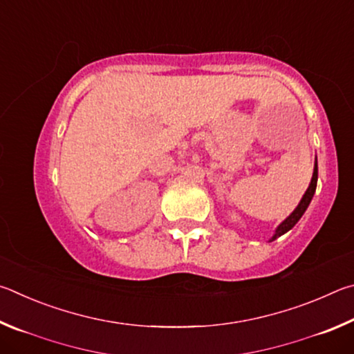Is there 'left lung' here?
Listing matches in <instances>:
<instances>
[{
	"instance_id": "left-lung-1",
	"label": "left lung",
	"mask_w": 354,
	"mask_h": 354,
	"mask_svg": "<svg viewBox=\"0 0 354 354\" xmlns=\"http://www.w3.org/2000/svg\"><path fill=\"white\" fill-rule=\"evenodd\" d=\"M317 178H319V169H317V162H315L314 175H313V179H310V184H309V187H308V190H306V194L303 195V198H301V201H299V205L297 206L295 211H293V212L289 215V217H287V218L283 221V223H281V225L278 226V230H277V232H274V236L272 237V241H274V239H278L279 236H283L284 232L292 230V227L297 225V221H298L299 218H301V215H303L304 211H306V209H308L309 203H310V200H313V196H314V194H315Z\"/></svg>"
}]
</instances>
